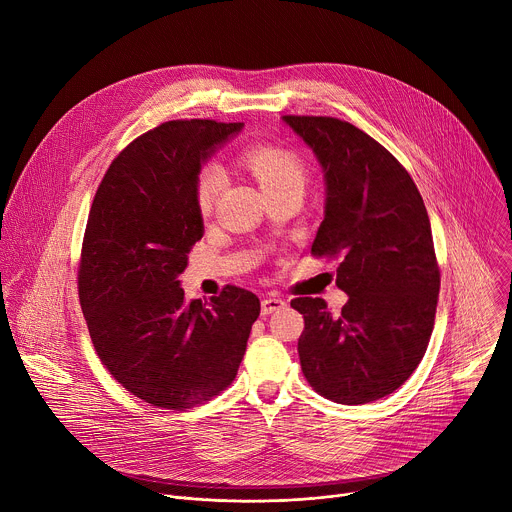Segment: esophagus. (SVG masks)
I'll return each instance as SVG.
<instances>
[{
    "label": "esophagus",
    "instance_id": "34e87169",
    "mask_svg": "<svg viewBox=\"0 0 512 512\" xmlns=\"http://www.w3.org/2000/svg\"><path fill=\"white\" fill-rule=\"evenodd\" d=\"M285 306V300L277 298V296H269L261 302V314H271L275 310H281Z\"/></svg>",
    "mask_w": 512,
    "mask_h": 512
}]
</instances>
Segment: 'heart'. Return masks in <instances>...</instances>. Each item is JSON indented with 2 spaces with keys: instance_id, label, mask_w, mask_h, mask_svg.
Segmentation results:
<instances>
[{
  "instance_id": "b5f03b06",
  "label": "heart",
  "mask_w": 512,
  "mask_h": 512,
  "mask_svg": "<svg viewBox=\"0 0 512 512\" xmlns=\"http://www.w3.org/2000/svg\"><path fill=\"white\" fill-rule=\"evenodd\" d=\"M245 166L251 170L259 186L265 194L277 190H304L308 180V168L300 154L294 150L283 148V145L273 143H257L245 150L243 154ZM229 176L227 170L210 162L202 166L196 176V206L202 214H210L216 206V200L221 198L223 190L227 188Z\"/></svg>"
}]
</instances>
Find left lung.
Wrapping results in <instances>:
<instances>
[{"instance_id": "left-lung-1", "label": "left lung", "mask_w": 512, "mask_h": 512, "mask_svg": "<svg viewBox=\"0 0 512 512\" xmlns=\"http://www.w3.org/2000/svg\"><path fill=\"white\" fill-rule=\"evenodd\" d=\"M314 150L326 180V216L314 257L338 259L348 302L332 316L322 298L291 300L304 314L302 373L326 399L362 405L391 395L421 362L440 296L429 216L399 160L336 117L283 115Z\"/></svg>"}]
</instances>
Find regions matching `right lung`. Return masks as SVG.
Returning a JSON list of instances; mask_svg holds the SVG:
<instances>
[{
    "label": "right lung",
    "instance_id": "right-lung-1",
    "mask_svg": "<svg viewBox=\"0 0 512 512\" xmlns=\"http://www.w3.org/2000/svg\"><path fill=\"white\" fill-rule=\"evenodd\" d=\"M243 123L166 121L135 137L105 172L85 229L79 300L111 377L154 407L184 411L237 377L259 298L227 285L186 302L178 275L202 239L196 176Z\"/></svg>",
    "mask_w": 512,
    "mask_h": 512
}]
</instances>
